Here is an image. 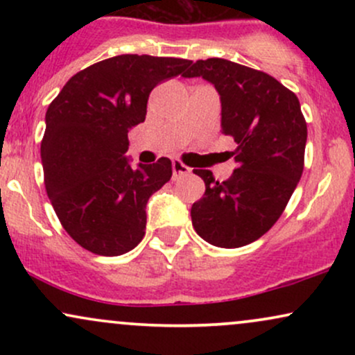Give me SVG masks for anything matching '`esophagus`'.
I'll return each mask as SVG.
<instances>
[{"label":"esophagus","instance_id":"34e87169","mask_svg":"<svg viewBox=\"0 0 355 355\" xmlns=\"http://www.w3.org/2000/svg\"><path fill=\"white\" fill-rule=\"evenodd\" d=\"M172 170H173V180H177V178L183 177V175L190 173L189 166H187L185 164H182L180 160H173L172 162Z\"/></svg>","mask_w":355,"mask_h":355}]
</instances>
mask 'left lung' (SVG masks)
I'll return each mask as SVG.
<instances>
[{"instance_id":"left-lung-1","label":"left lung","mask_w":355,"mask_h":355,"mask_svg":"<svg viewBox=\"0 0 355 355\" xmlns=\"http://www.w3.org/2000/svg\"><path fill=\"white\" fill-rule=\"evenodd\" d=\"M182 76L214 85L222 133L237 144L230 178L193 170L205 193L191 205V223L211 245L243 247L272 229L302 177L307 123L299 98L274 76L223 58L195 61Z\"/></svg>"}]
</instances>
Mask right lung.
Masks as SVG:
<instances>
[{"instance_id":"add662e5","label":"right lung","mask_w":355,"mask_h":355,"mask_svg":"<svg viewBox=\"0 0 355 355\" xmlns=\"http://www.w3.org/2000/svg\"><path fill=\"white\" fill-rule=\"evenodd\" d=\"M190 60L120 55L67 81L46 112L44 187L61 225L78 245L115 257L141 242L146 202L172 177V162L132 168L128 132L145 121L150 92Z\"/></svg>"}]
</instances>
